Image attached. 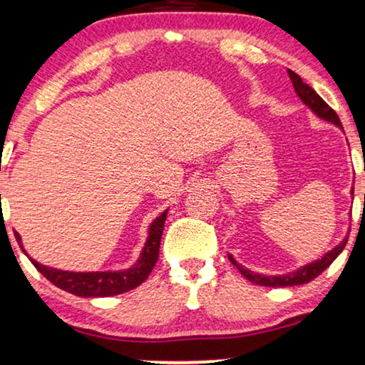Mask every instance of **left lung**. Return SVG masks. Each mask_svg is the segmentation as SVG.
I'll return each mask as SVG.
<instances>
[{"label": "left lung", "instance_id": "1", "mask_svg": "<svg viewBox=\"0 0 365 365\" xmlns=\"http://www.w3.org/2000/svg\"><path fill=\"white\" fill-rule=\"evenodd\" d=\"M289 78L292 81V86H294V93L298 94V98L304 106H308L309 110H312L313 113L318 116V118L325 120V121H328V123H334L335 127L344 130L339 115H336L335 111L322 100L320 94L314 91L313 88H309L308 84H304L303 79H301L296 73H292V71H289ZM350 195H352V200H354V187L350 190ZM347 240H349V237L345 235V238L340 242L339 245H335L331 250L325 252L320 259H314V260H312V262L301 265V267L294 269V271H291V272H286V274H269L267 276V274L254 272V271H250V269H247L245 265L238 264L237 260L233 259L232 254H228V259H230V262L238 269V272H240L245 279H249L250 282H254V284L269 286V287L299 286V284H307V282L313 281L314 277L320 276V274L325 271L328 265L334 262V260L341 254V250H344L345 245H347Z\"/></svg>", "mask_w": 365, "mask_h": 365}]
</instances>
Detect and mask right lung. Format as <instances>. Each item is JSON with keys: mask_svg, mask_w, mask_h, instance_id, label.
<instances>
[{"mask_svg": "<svg viewBox=\"0 0 365 365\" xmlns=\"http://www.w3.org/2000/svg\"><path fill=\"white\" fill-rule=\"evenodd\" d=\"M168 211H162L154 222L147 228V240L143 244L140 255L128 269H120V271H91V272H74L62 271V269H53L43 265L31 259L26 254L24 242H21L20 233L15 232V238L24 250V254L30 259V262L37 267V271L45 279L52 282L53 286L61 287L71 294L81 296V298H106V296H116L121 292H127L133 287L140 286L143 281L152 272L154 265L159 259V247L162 232H164V223L168 218Z\"/></svg>", "mask_w": 365, "mask_h": 365, "instance_id": "add662e5", "label": "right lung"}]
</instances>
